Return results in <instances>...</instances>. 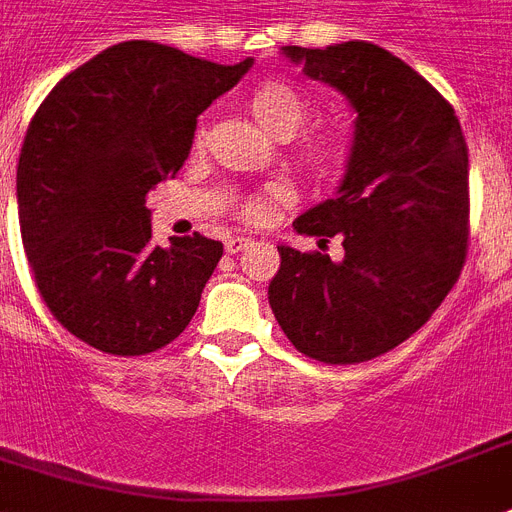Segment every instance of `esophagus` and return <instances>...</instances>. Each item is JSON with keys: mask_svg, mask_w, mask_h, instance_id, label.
I'll list each match as a JSON object with an SVG mask.
<instances>
[{"mask_svg": "<svg viewBox=\"0 0 512 512\" xmlns=\"http://www.w3.org/2000/svg\"><path fill=\"white\" fill-rule=\"evenodd\" d=\"M248 246H251V238H243V235H232V238H227L225 243L227 253H240V251H246Z\"/></svg>", "mask_w": 512, "mask_h": 512, "instance_id": "esophagus-1", "label": "esophagus"}]
</instances>
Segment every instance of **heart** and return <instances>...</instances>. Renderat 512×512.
Returning a JSON list of instances; mask_svg holds the SVG:
<instances>
[{
	"instance_id": "b5f03b06",
	"label": "heart",
	"mask_w": 512,
	"mask_h": 512,
	"mask_svg": "<svg viewBox=\"0 0 512 512\" xmlns=\"http://www.w3.org/2000/svg\"><path fill=\"white\" fill-rule=\"evenodd\" d=\"M251 112L256 114V120L264 125L269 133L280 135V138H290L311 120V101L303 94L301 88L290 83L285 78H266L259 86L253 88L251 94ZM206 141V128L198 125L193 143L201 146ZM350 143L342 130L335 128H316L308 130L301 141H295L290 149V162L301 172L311 177H327L337 172L342 164L348 162ZM287 201L285 188L280 185H269L264 190H256L251 196L240 198L238 214L246 222H266L272 209L277 204Z\"/></svg>"
}]
</instances>
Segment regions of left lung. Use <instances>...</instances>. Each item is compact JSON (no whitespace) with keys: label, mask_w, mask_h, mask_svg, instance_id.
<instances>
[{"label":"left lung","mask_w":512,"mask_h":512,"mask_svg":"<svg viewBox=\"0 0 512 512\" xmlns=\"http://www.w3.org/2000/svg\"><path fill=\"white\" fill-rule=\"evenodd\" d=\"M282 52L348 96L358 117L337 196L293 222L322 248L340 235L345 259L277 246L269 303L303 356L335 366L371 361L429 322L466 264V135L450 101L382 46Z\"/></svg>","instance_id":"obj_1"}]
</instances>
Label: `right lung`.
<instances>
[{
    "label": "right lung",
    "instance_id": "add662e5",
    "mask_svg": "<svg viewBox=\"0 0 512 512\" xmlns=\"http://www.w3.org/2000/svg\"><path fill=\"white\" fill-rule=\"evenodd\" d=\"M251 62L122 41L65 75L33 114L18 164L23 248L46 308L91 348L146 356L196 314L225 248L198 232L151 246L146 196L183 167L196 117Z\"/></svg>",
    "mask_w": 512,
    "mask_h": 512
}]
</instances>
